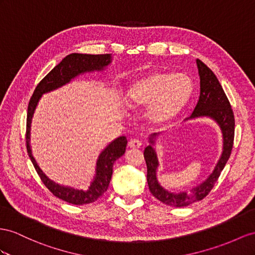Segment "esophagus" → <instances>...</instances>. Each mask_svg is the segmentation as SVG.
I'll return each mask as SVG.
<instances>
[{"instance_id":"obj_1","label":"esophagus","mask_w":255,"mask_h":255,"mask_svg":"<svg viewBox=\"0 0 255 255\" xmlns=\"http://www.w3.org/2000/svg\"><path fill=\"white\" fill-rule=\"evenodd\" d=\"M128 145L130 148H139L142 146V141L139 139H132L129 141Z\"/></svg>"}]
</instances>
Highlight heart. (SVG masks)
Masks as SVG:
<instances>
[{
  "label": "heart",
  "mask_w": 255,
  "mask_h": 255,
  "mask_svg": "<svg viewBox=\"0 0 255 255\" xmlns=\"http://www.w3.org/2000/svg\"><path fill=\"white\" fill-rule=\"evenodd\" d=\"M192 94L193 82L187 75L153 72L131 85L127 101L131 108L149 106V121L164 124L180 114L190 101Z\"/></svg>",
  "instance_id": "b5f03b06"
}]
</instances>
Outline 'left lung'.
Returning a JSON list of instances; mask_svg holds the SVG:
<instances>
[{"instance_id":"left-lung-1","label":"left lung","mask_w":255,"mask_h":255,"mask_svg":"<svg viewBox=\"0 0 255 255\" xmlns=\"http://www.w3.org/2000/svg\"><path fill=\"white\" fill-rule=\"evenodd\" d=\"M197 67L200 76V95L190 119L199 116L210 117L219 124L222 133H223V153H222L213 172L204 183L194 187L191 192L178 194L170 193L162 188L156 179V169L158 167V160L156 157L155 149L152 145L146 146L144 149V158L147 166L146 179L149 192L159 201L175 208L190 206L196 201L204 199L210 193L230 158L234 144L235 117L231 103L213 72L199 59H197ZM153 142V139H151V143Z\"/></svg>"}]
</instances>
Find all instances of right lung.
Wrapping results in <instances>:
<instances>
[{
    "mask_svg": "<svg viewBox=\"0 0 255 255\" xmlns=\"http://www.w3.org/2000/svg\"><path fill=\"white\" fill-rule=\"evenodd\" d=\"M111 55H86V54H71L57 64L43 80L37 84L34 93L30 98L28 113H27V130H25V143L29 157L33 164L35 170L41 178L44 185L54 194L56 197L60 198L69 204L73 205H86L96 201L98 198L107 192L111 178L113 173V165L116 159L125 154L127 146L126 136H120L113 142H111L107 148L100 154L97 161L96 178L87 191H78L71 187H64L56 184L49 180L37 166L36 161L31 153L30 148V125L31 119L35 110L36 104L41 96L50 90H54L62 85L69 83L76 75L90 72L94 70H101L111 62Z\"/></svg>",
    "mask_w": 255,
    "mask_h": 255,
    "instance_id": "1",
    "label": "right lung"
}]
</instances>
